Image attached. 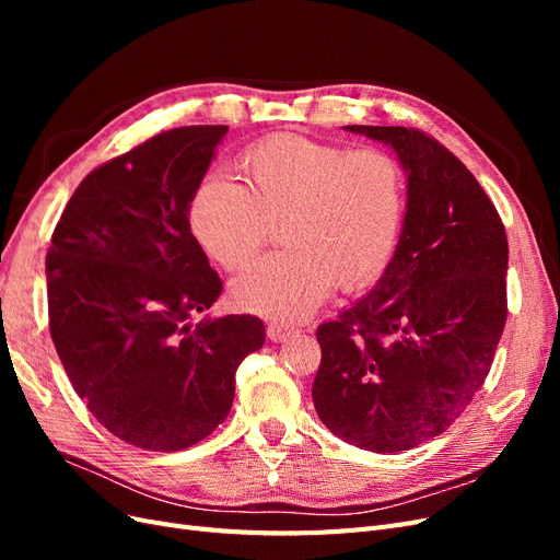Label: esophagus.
Listing matches in <instances>:
<instances>
[{
	"label": "esophagus",
	"mask_w": 560,
	"mask_h": 560,
	"mask_svg": "<svg viewBox=\"0 0 560 560\" xmlns=\"http://www.w3.org/2000/svg\"><path fill=\"white\" fill-rule=\"evenodd\" d=\"M294 334H296V329L290 327V325H284V322H270V325L266 327V336L273 343H282V341H287V338L294 336Z\"/></svg>",
	"instance_id": "obj_1"
}]
</instances>
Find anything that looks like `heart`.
<instances>
[{"label":"heart","mask_w":560,"mask_h":560,"mask_svg":"<svg viewBox=\"0 0 560 560\" xmlns=\"http://www.w3.org/2000/svg\"><path fill=\"white\" fill-rule=\"evenodd\" d=\"M241 165L247 189L210 175L189 208L198 243L224 268L245 264L282 224L287 249L233 278L235 308L299 319L334 284L360 292L385 273L406 219V175L393 154L280 135L249 147Z\"/></svg>","instance_id":"b5f03b06"}]
</instances>
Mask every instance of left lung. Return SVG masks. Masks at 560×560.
Instances as JSON below:
<instances>
[{"mask_svg": "<svg viewBox=\"0 0 560 560\" xmlns=\"http://www.w3.org/2000/svg\"><path fill=\"white\" fill-rule=\"evenodd\" d=\"M346 130L395 151L406 219L374 290L317 327L313 404L343 442L399 453L448 430L481 389L506 322L510 247L481 184L430 135Z\"/></svg>", "mask_w": 560, "mask_h": 560, "instance_id": "obj_1", "label": "left lung"}]
</instances>
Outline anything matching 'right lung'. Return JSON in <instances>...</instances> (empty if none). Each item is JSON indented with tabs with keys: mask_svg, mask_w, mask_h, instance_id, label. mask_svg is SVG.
Returning <instances> with one entry per match:
<instances>
[{
	"mask_svg": "<svg viewBox=\"0 0 560 560\" xmlns=\"http://www.w3.org/2000/svg\"><path fill=\"white\" fill-rule=\"evenodd\" d=\"M226 126L156 135L95 167L46 254L48 325L97 422L147 451H182L226 420L259 317L206 313L222 294L189 208Z\"/></svg>",
	"mask_w": 560,
	"mask_h": 560,
	"instance_id": "add662e5",
	"label": "right lung"
}]
</instances>
